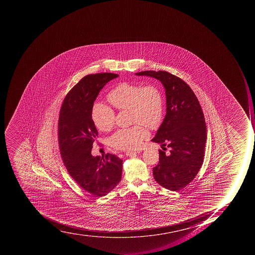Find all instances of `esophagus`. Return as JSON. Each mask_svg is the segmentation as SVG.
<instances>
[{
  "instance_id": "obj_1",
  "label": "esophagus",
  "mask_w": 255,
  "mask_h": 255,
  "mask_svg": "<svg viewBox=\"0 0 255 255\" xmlns=\"http://www.w3.org/2000/svg\"><path fill=\"white\" fill-rule=\"evenodd\" d=\"M138 153V151H127L126 153H125V154H126L127 156H134V155H135V154Z\"/></svg>"
}]
</instances>
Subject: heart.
I'll return each instance as SVG.
<instances>
[{"mask_svg": "<svg viewBox=\"0 0 255 255\" xmlns=\"http://www.w3.org/2000/svg\"><path fill=\"white\" fill-rule=\"evenodd\" d=\"M111 105L119 111L129 110L130 122L135 124L128 128L117 130L109 138L111 146L123 150L138 148L142 141L148 138L149 128L157 129L162 124L164 101L160 89L154 84L123 82L109 92L107 96ZM95 126L102 131L113 128L116 114L110 107L97 103L92 109Z\"/></svg>", "mask_w": 255, "mask_h": 255, "instance_id": "1", "label": "heart"}]
</instances>
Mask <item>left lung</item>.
<instances>
[{"instance_id":"left-lung-1","label":"left lung","mask_w":255,"mask_h":255,"mask_svg":"<svg viewBox=\"0 0 255 255\" xmlns=\"http://www.w3.org/2000/svg\"><path fill=\"white\" fill-rule=\"evenodd\" d=\"M136 75L160 80L166 89V116L151 141L167 145L170 153L158 150L159 162L153 175L162 187L179 191L195 179L203 163L207 126L203 110L191 87L178 76L166 71Z\"/></svg>"}]
</instances>
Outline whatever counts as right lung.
<instances>
[{
	"label": "right lung",
	"instance_id": "right-lung-1",
	"mask_svg": "<svg viewBox=\"0 0 255 255\" xmlns=\"http://www.w3.org/2000/svg\"><path fill=\"white\" fill-rule=\"evenodd\" d=\"M118 74L102 72L83 77L66 95L60 108L58 142L68 174L84 191L96 197L107 195L122 177L123 160L113 154L92 155L98 137L92 109L99 93Z\"/></svg>",
	"mask_w": 255,
	"mask_h": 255
}]
</instances>
